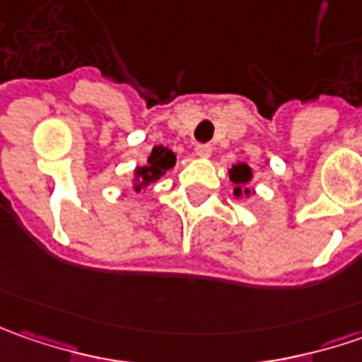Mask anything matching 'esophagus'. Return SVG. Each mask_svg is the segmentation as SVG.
I'll return each instance as SVG.
<instances>
[{
  "label": "esophagus",
  "mask_w": 362,
  "mask_h": 362,
  "mask_svg": "<svg viewBox=\"0 0 362 362\" xmlns=\"http://www.w3.org/2000/svg\"><path fill=\"white\" fill-rule=\"evenodd\" d=\"M195 157H199V159H207V157H211V146L197 145L195 146Z\"/></svg>",
  "instance_id": "1"
}]
</instances>
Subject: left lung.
I'll list each match as a JSON object with an SVG mask.
<instances>
[{
  "instance_id": "obj_1",
  "label": "left lung",
  "mask_w": 362,
  "mask_h": 362,
  "mask_svg": "<svg viewBox=\"0 0 362 362\" xmlns=\"http://www.w3.org/2000/svg\"><path fill=\"white\" fill-rule=\"evenodd\" d=\"M230 179L231 183H233V195L240 199V197H250V195H254L256 191H252L250 189V183H252V179H254V175H252V167L250 165H245V163H238V165H233L230 169Z\"/></svg>"
}]
</instances>
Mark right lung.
<instances>
[{
    "instance_id": "right-lung-1",
    "label": "right lung",
    "mask_w": 362,
    "mask_h": 362,
    "mask_svg": "<svg viewBox=\"0 0 362 362\" xmlns=\"http://www.w3.org/2000/svg\"><path fill=\"white\" fill-rule=\"evenodd\" d=\"M175 163H177V157L173 151L160 145L153 146L145 167H134V171H132V191L145 193L148 185L157 183L169 169H173Z\"/></svg>"
}]
</instances>
